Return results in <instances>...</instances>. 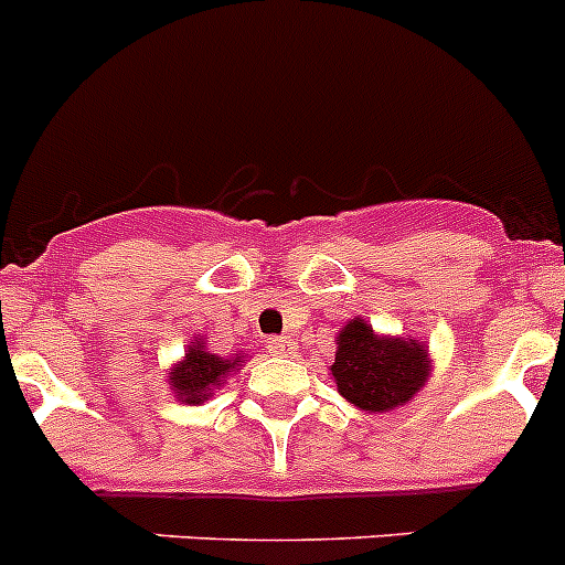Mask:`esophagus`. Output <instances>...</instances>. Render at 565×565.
Wrapping results in <instances>:
<instances>
[{"label":"esophagus","mask_w":565,"mask_h":565,"mask_svg":"<svg viewBox=\"0 0 565 565\" xmlns=\"http://www.w3.org/2000/svg\"><path fill=\"white\" fill-rule=\"evenodd\" d=\"M294 350H297V344L288 335H274V339H268V353L288 359V355H294Z\"/></svg>","instance_id":"34e87169"}]
</instances>
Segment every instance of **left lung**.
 <instances>
[{
    "instance_id": "8db88e82",
    "label": "left lung",
    "mask_w": 565,
    "mask_h": 565,
    "mask_svg": "<svg viewBox=\"0 0 565 565\" xmlns=\"http://www.w3.org/2000/svg\"><path fill=\"white\" fill-rule=\"evenodd\" d=\"M431 353L417 335H390L355 317L335 335L330 375L347 403L366 414L406 406L431 377Z\"/></svg>"
}]
</instances>
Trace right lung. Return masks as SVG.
Returning <instances> with one entry per match:
<instances>
[{"label": "right lung", "mask_w": 565, "mask_h": 565, "mask_svg": "<svg viewBox=\"0 0 565 565\" xmlns=\"http://www.w3.org/2000/svg\"><path fill=\"white\" fill-rule=\"evenodd\" d=\"M246 359L248 353H243V350L230 355L210 353L206 341L201 335H193L184 355L168 370L170 392L184 406H201V403L215 395L218 386L230 381L232 372L246 364Z\"/></svg>", "instance_id": "obj_1"}]
</instances>
